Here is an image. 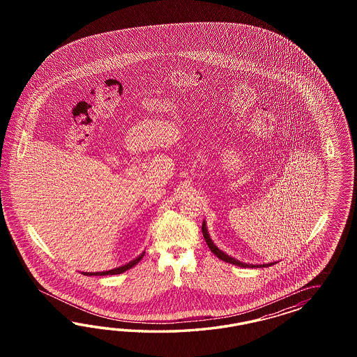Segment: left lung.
I'll return each mask as SVG.
<instances>
[{"instance_id": "left-lung-1", "label": "left lung", "mask_w": 357, "mask_h": 357, "mask_svg": "<svg viewBox=\"0 0 357 357\" xmlns=\"http://www.w3.org/2000/svg\"><path fill=\"white\" fill-rule=\"evenodd\" d=\"M202 231H203V236H204V239H206V245H208V248L209 250L216 255L218 259L224 260V261H227V263H230V264H234V266H238V267H249V268H254V267H270L272 264H275V263H268V264H248V263H242V261H239V260L234 259V258H231V257H229L227 254H225L224 251H221V250L217 248L216 245L213 243V241L209 237V234H208V230H206V221H203V227H202Z\"/></svg>"}]
</instances>
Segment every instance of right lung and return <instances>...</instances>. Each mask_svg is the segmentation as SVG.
I'll use <instances>...</instances> for the list:
<instances>
[{"mask_svg":"<svg viewBox=\"0 0 357 357\" xmlns=\"http://www.w3.org/2000/svg\"><path fill=\"white\" fill-rule=\"evenodd\" d=\"M142 257H144V252L139 255L136 259L130 260V263H127V264H124V266H120V267H116V268H114V270L109 271H102V272H82L84 275H86V276H106V275H119L121 272H124V271L130 270L132 268L133 266H136L141 259H142Z\"/></svg>","mask_w":357,"mask_h":357,"instance_id":"add662e5","label":"right lung"}]
</instances>
